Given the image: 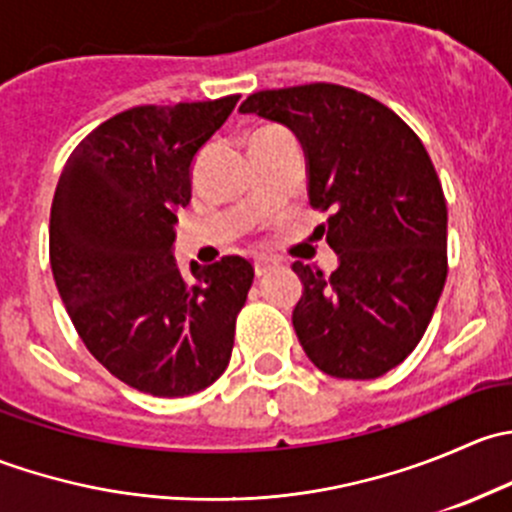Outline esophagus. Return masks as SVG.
Segmentation results:
<instances>
[{
  "mask_svg": "<svg viewBox=\"0 0 512 512\" xmlns=\"http://www.w3.org/2000/svg\"><path fill=\"white\" fill-rule=\"evenodd\" d=\"M272 267H277V260H272V257H257L255 260V275L257 277H262V275H267V272L272 270Z\"/></svg>",
  "mask_w": 512,
  "mask_h": 512,
  "instance_id": "obj_1",
  "label": "esophagus"
}]
</instances>
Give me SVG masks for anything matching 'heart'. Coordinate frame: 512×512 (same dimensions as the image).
Masks as SVG:
<instances>
[{
    "label": "heart",
    "mask_w": 512,
    "mask_h": 512,
    "mask_svg": "<svg viewBox=\"0 0 512 512\" xmlns=\"http://www.w3.org/2000/svg\"><path fill=\"white\" fill-rule=\"evenodd\" d=\"M265 131H275V128H262V131H260V133H265Z\"/></svg>",
    "instance_id": "1"
}]
</instances>
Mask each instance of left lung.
Returning a JSON list of instances; mask_svg holds the SVG:
<instances>
[{
  "instance_id": "obj_1",
  "label": "left lung",
  "mask_w": 512,
  "mask_h": 512,
  "mask_svg": "<svg viewBox=\"0 0 512 512\" xmlns=\"http://www.w3.org/2000/svg\"><path fill=\"white\" fill-rule=\"evenodd\" d=\"M287 126L307 158L309 205L332 275L294 262L304 354L337 379H376L416 349L448 275V210L421 138L376 98L337 84L257 91L240 106Z\"/></svg>"
}]
</instances>
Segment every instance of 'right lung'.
I'll return each mask as SVG.
<instances>
[{
    "label": "right lung",
    "instance_id": "add662e5",
    "mask_svg": "<svg viewBox=\"0 0 512 512\" xmlns=\"http://www.w3.org/2000/svg\"><path fill=\"white\" fill-rule=\"evenodd\" d=\"M237 98L116 113L74 148L56 185L49 260L61 302L86 349L143 394L190 396L230 364L255 270L227 255L183 277L173 242L195 153Z\"/></svg>",
    "mask_w": 512,
    "mask_h": 512
}]
</instances>
